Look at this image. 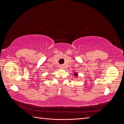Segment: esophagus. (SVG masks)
I'll list each match as a JSON object with an SVG mask.
<instances>
[{
  "label": "esophagus",
  "instance_id": "34e87169",
  "mask_svg": "<svg viewBox=\"0 0 124 124\" xmlns=\"http://www.w3.org/2000/svg\"><path fill=\"white\" fill-rule=\"evenodd\" d=\"M60 68H61V69H63V67L62 66H61V67H60Z\"/></svg>",
  "mask_w": 124,
  "mask_h": 124
}]
</instances>
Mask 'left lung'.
<instances>
[{
  "label": "left lung",
  "instance_id": "left-lung-1",
  "mask_svg": "<svg viewBox=\"0 0 124 124\" xmlns=\"http://www.w3.org/2000/svg\"><path fill=\"white\" fill-rule=\"evenodd\" d=\"M73 75H74V76L75 77H78V73H77L76 72H74V74H73Z\"/></svg>",
  "mask_w": 124,
  "mask_h": 124
}]
</instances>
